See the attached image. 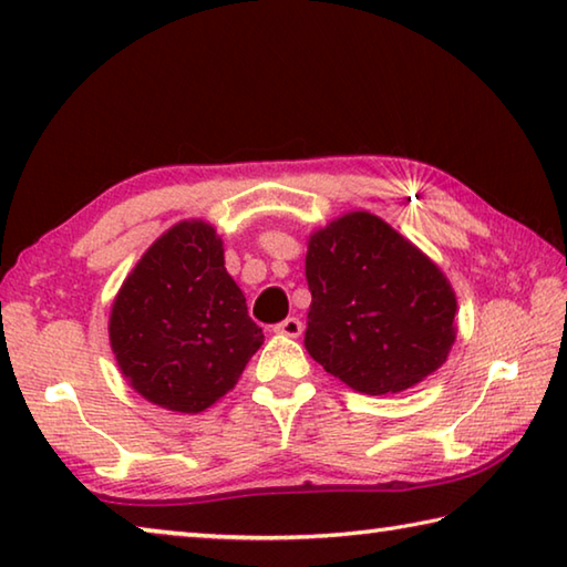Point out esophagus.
Returning <instances> with one entry per match:
<instances>
[{
	"mask_svg": "<svg viewBox=\"0 0 567 567\" xmlns=\"http://www.w3.org/2000/svg\"><path fill=\"white\" fill-rule=\"evenodd\" d=\"M275 332L282 334V338H300L302 334V322L297 318H287L280 324H275Z\"/></svg>",
	"mask_w": 567,
	"mask_h": 567,
	"instance_id": "34e87169",
	"label": "esophagus"
}]
</instances>
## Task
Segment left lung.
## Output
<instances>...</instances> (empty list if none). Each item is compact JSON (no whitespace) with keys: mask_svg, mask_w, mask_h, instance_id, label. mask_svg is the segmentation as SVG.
Returning <instances> with one entry per match:
<instances>
[{"mask_svg":"<svg viewBox=\"0 0 567 567\" xmlns=\"http://www.w3.org/2000/svg\"><path fill=\"white\" fill-rule=\"evenodd\" d=\"M312 292L305 348L330 375L364 395L425 380L455 342L457 300L420 249L370 213H348L310 235Z\"/></svg>","mask_w":567,"mask_h":567,"instance_id":"left-lung-1","label":"left lung"}]
</instances>
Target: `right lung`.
I'll use <instances>...</instances> for the list:
<instances>
[{
	"label": "right lung",
	"instance_id": "1",
	"mask_svg": "<svg viewBox=\"0 0 567 567\" xmlns=\"http://www.w3.org/2000/svg\"><path fill=\"white\" fill-rule=\"evenodd\" d=\"M110 342L122 375L159 408L203 412L235 388L265 334L213 225L187 219L142 255L114 297Z\"/></svg>",
	"mask_w": 567,
	"mask_h": 567
}]
</instances>
